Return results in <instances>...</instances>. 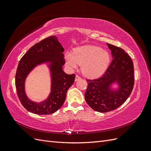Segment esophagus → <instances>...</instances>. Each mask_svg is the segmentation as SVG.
Masks as SVG:
<instances>
[{
  "instance_id": "1",
  "label": "esophagus",
  "mask_w": 151,
  "mask_h": 151,
  "mask_svg": "<svg viewBox=\"0 0 151 151\" xmlns=\"http://www.w3.org/2000/svg\"><path fill=\"white\" fill-rule=\"evenodd\" d=\"M79 79H81V77H80L79 75H76V76L75 81H79Z\"/></svg>"
}]
</instances>
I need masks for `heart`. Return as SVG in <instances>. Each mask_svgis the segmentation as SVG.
Instances as JSON below:
<instances>
[{"label": "heart", "instance_id": "obj_1", "mask_svg": "<svg viewBox=\"0 0 151 151\" xmlns=\"http://www.w3.org/2000/svg\"><path fill=\"white\" fill-rule=\"evenodd\" d=\"M66 63L76 68L82 65V72L88 77L101 75L107 68L110 57L109 53L101 48L95 46H85L76 48L73 53H68L65 56Z\"/></svg>", "mask_w": 151, "mask_h": 151}]
</instances>
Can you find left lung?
I'll list each match as a JSON object with an SVG mask.
<instances>
[{"label": "left lung", "mask_w": 151, "mask_h": 151, "mask_svg": "<svg viewBox=\"0 0 151 151\" xmlns=\"http://www.w3.org/2000/svg\"><path fill=\"white\" fill-rule=\"evenodd\" d=\"M113 57L110 65L99 78L88 81L84 97L94 110L106 113L114 110L124 103L130 95L134 86V63L129 54L122 48L107 43ZM116 81L120 86L118 91L109 89Z\"/></svg>", "instance_id": "left-lung-1"}]
</instances>
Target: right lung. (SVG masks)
<instances>
[{
  "mask_svg": "<svg viewBox=\"0 0 151 151\" xmlns=\"http://www.w3.org/2000/svg\"><path fill=\"white\" fill-rule=\"evenodd\" d=\"M63 51L57 38L52 36L36 43L21 58L16 74L15 85L18 98L28 111L37 115H50L58 110L64 103L67 91L75 81L76 74H67L63 70L62 66L65 63ZM45 61L51 62L52 92L46 101L37 104L26 96L24 81L36 65Z\"/></svg>",
  "mask_w": 151,
  "mask_h": 151,
  "instance_id": "obj_1",
  "label": "right lung"
}]
</instances>
